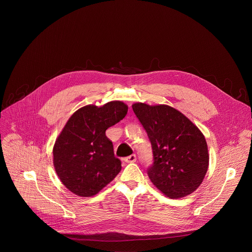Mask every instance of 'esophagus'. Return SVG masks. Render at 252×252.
<instances>
[{"mask_svg": "<svg viewBox=\"0 0 252 252\" xmlns=\"http://www.w3.org/2000/svg\"><path fill=\"white\" fill-rule=\"evenodd\" d=\"M124 160H125L126 162L132 163V162H135V161H136V157H135V155H131V156H128V157L125 158Z\"/></svg>", "mask_w": 252, "mask_h": 252, "instance_id": "obj_1", "label": "esophagus"}]
</instances>
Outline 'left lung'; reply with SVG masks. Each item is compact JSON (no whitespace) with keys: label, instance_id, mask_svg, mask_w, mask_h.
Returning a JSON list of instances; mask_svg holds the SVG:
<instances>
[{"label":"left lung","instance_id":"8db88e82","mask_svg":"<svg viewBox=\"0 0 252 252\" xmlns=\"http://www.w3.org/2000/svg\"><path fill=\"white\" fill-rule=\"evenodd\" d=\"M152 143L154 163L148 168L152 183L169 198L192 193L208 168L204 135L184 114L166 104H132Z\"/></svg>","mask_w":252,"mask_h":252}]
</instances>
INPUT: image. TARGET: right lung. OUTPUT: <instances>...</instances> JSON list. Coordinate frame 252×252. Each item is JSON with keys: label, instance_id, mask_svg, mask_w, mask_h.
I'll use <instances>...</instances> for the list:
<instances>
[{"label": "right lung", "instance_id": "obj_1", "mask_svg": "<svg viewBox=\"0 0 252 252\" xmlns=\"http://www.w3.org/2000/svg\"><path fill=\"white\" fill-rule=\"evenodd\" d=\"M127 105L120 100L102 106L89 104L73 114L53 149L54 166L63 185L89 197L109 185L122 169L105 130L122 121Z\"/></svg>", "mask_w": 252, "mask_h": 252}]
</instances>
